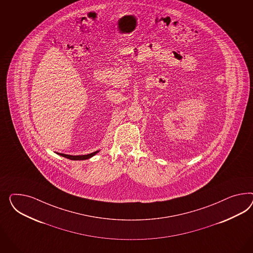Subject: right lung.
Returning <instances> with one entry per match:
<instances>
[{"instance_id":"1","label":"right lung","mask_w":253,"mask_h":253,"mask_svg":"<svg viewBox=\"0 0 253 253\" xmlns=\"http://www.w3.org/2000/svg\"><path fill=\"white\" fill-rule=\"evenodd\" d=\"M98 152H99V150L93 152V153L88 154V155H84V156H69V155H65V154H62V153H56V154H58V155H60L62 157L69 158L71 160H84V159H88L90 157H94Z\"/></svg>"}]
</instances>
